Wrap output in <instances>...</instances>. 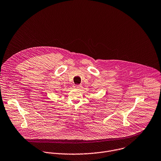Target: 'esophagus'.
Returning a JSON list of instances; mask_svg holds the SVG:
<instances>
[{
  "instance_id": "esophagus-1",
  "label": "esophagus",
  "mask_w": 161,
  "mask_h": 161,
  "mask_svg": "<svg viewBox=\"0 0 161 161\" xmlns=\"http://www.w3.org/2000/svg\"><path fill=\"white\" fill-rule=\"evenodd\" d=\"M75 88H77V89H79V88H80V87H81V86L80 85H75Z\"/></svg>"
}]
</instances>
